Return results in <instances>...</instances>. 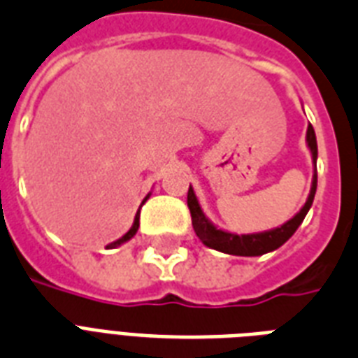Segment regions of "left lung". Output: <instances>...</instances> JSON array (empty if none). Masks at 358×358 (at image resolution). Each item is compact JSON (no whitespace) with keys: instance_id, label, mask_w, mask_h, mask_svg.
Returning a JSON list of instances; mask_svg holds the SVG:
<instances>
[{"instance_id":"obj_1","label":"left lung","mask_w":358,"mask_h":358,"mask_svg":"<svg viewBox=\"0 0 358 358\" xmlns=\"http://www.w3.org/2000/svg\"><path fill=\"white\" fill-rule=\"evenodd\" d=\"M306 145L312 155V162H314V176H312V187H310V194L306 198V203L301 207L297 215L289 218L287 222H284L278 228L267 229V231H257V234H231L226 229L218 228L210 222L209 218L205 217L203 209L198 201V196L194 192V188H188V209H190V217H192V226L196 235L205 246H209L213 250L224 252V254H231V256H263L267 252H273L276 248L284 245L285 241L289 239L297 228L303 224L304 217L308 215L310 207L314 203L315 188H317V140H315L314 127L310 124L306 130Z\"/></svg>"}]
</instances>
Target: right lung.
Masks as SVG:
<instances>
[{
  "label": "right lung",
  "mask_w": 358,
  "mask_h": 358,
  "mask_svg": "<svg viewBox=\"0 0 358 358\" xmlns=\"http://www.w3.org/2000/svg\"><path fill=\"white\" fill-rule=\"evenodd\" d=\"M149 196H151V192H149L148 196L143 198V201H141V205H143V203H145V201H148ZM141 205H140V209H141ZM140 209H138V213H136L134 222H132V226H130L129 231H127V234H124L123 237H119L117 241H113V243H110V245H108L106 248H117V246H121V245H123V243H127V241H130V239H132V237H134L136 231H138V228H140Z\"/></svg>",
  "instance_id": "obj_1"
}]
</instances>
